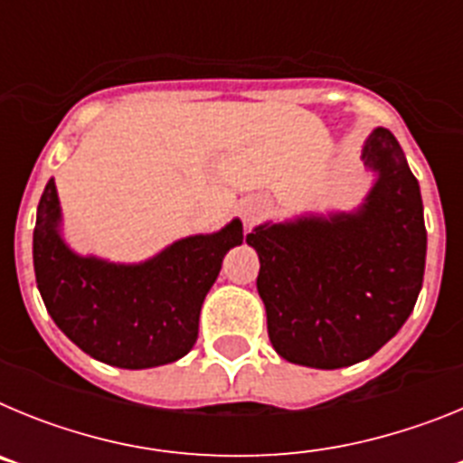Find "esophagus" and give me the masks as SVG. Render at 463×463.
I'll return each instance as SVG.
<instances>
[{"instance_id":"34e87169","label":"esophagus","mask_w":463,"mask_h":463,"mask_svg":"<svg viewBox=\"0 0 463 463\" xmlns=\"http://www.w3.org/2000/svg\"><path fill=\"white\" fill-rule=\"evenodd\" d=\"M261 211H264V206H261V202H257V199H250V202L241 203V215H243V220L248 224L255 222V220L261 215Z\"/></svg>"}]
</instances>
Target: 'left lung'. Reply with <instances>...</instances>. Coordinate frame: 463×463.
I'll list each match as a JSON object with an SVG mask.
<instances>
[{"label":"left lung","instance_id":"8db88e82","mask_svg":"<svg viewBox=\"0 0 463 463\" xmlns=\"http://www.w3.org/2000/svg\"><path fill=\"white\" fill-rule=\"evenodd\" d=\"M362 159L375 183L357 211L264 222L245 239L260 255L271 345L298 366L331 371L373 357L422 289L420 183L384 127L364 141Z\"/></svg>","mask_w":463,"mask_h":463}]
</instances>
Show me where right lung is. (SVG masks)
<instances>
[{
  "instance_id": "right-lung-1",
  "label": "right lung",
  "mask_w": 463,
  "mask_h": 463,
  "mask_svg": "<svg viewBox=\"0 0 463 463\" xmlns=\"http://www.w3.org/2000/svg\"><path fill=\"white\" fill-rule=\"evenodd\" d=\"M243 224L194 234L138 264L79 255L62 236V208L48 181L36 208V288L64 336L118 369H153L185 357L196 343L199 313Z\"/></svg>"
}]
</instances>
